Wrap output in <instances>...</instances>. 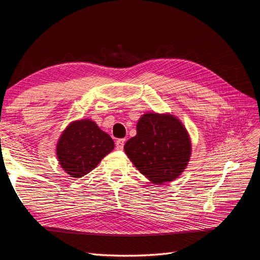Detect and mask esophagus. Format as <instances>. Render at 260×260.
<instances>
[{
    "instance_id": "esophagus-1",
    "label": "esophagus",
    "mask_w": 260,
    "mask_h": 260,
    "mask_svg": "<svg viewBox=\"0 0 260 260\" xmlns=\"http://www.w3.org/2000/svg\"><path fill=\"white\" fill-rule=\"evenodd\" d=\"M124 142L125 140L124 139H119L116 141V148L119 149V151H121V149L123 148V145H124Z\"/></svg>"
}]
</instances>
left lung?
I'll return each instance as SVG.
<instances>
[{
    "mask_svg": "<svg viewBox=\"0 0 260 260\" xmlns=\"http://www.w3.org/2000/svg\"><path fill=\"white\" fill-rule=\"evenodd\" d=\"M123 148L141 174L154 184H164L184 171L192 144L184 124L176 116L147 113L138 121L137 136Z\"/></svg>",
    "mask_w": 260,
    "mask_h": 260,
    "instance_id": "obj_1",
    "label": "left lung"
}]
</instances>
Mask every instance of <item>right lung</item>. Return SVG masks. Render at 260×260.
Masks as SVG:
<instances>
[{"label": "right lung", "mask_w": 260, "mask_h": 260, "mask_svg": "<svg viewBox=\"0 0 260 260\" xmlns=\"http://www.w3.org/2000/svg\"><path fill=\"white\" fill-rule=\"evenodd\" d=\"M115 147L113 139L91 119L70 122L56 145L60 167L73 178H81L95 168Z\"/></svg>", "instance_id": "obj_1"}]
</instances>
